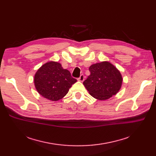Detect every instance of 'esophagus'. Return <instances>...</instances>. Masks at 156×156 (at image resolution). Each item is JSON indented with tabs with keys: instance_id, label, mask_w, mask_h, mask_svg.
Here are the masks:
<instances>
[{
	"instance_id": "obj_1",
	"label": "esophagus",
	"mask_w": 156,
	"mask_h": 156,
	"mask_svg": "<svg viewBox=\"0 0 156 156\" xmlns=\"http://www.w3.org/2000/svg\"><path fill=\"white\" fill-rule=\"evenodd\" d=\"M84 78H85V77H84V75L83 74H82V75H81V76H80L79 78L78 79V81H81V82H83V81H84Z\"/></svg>"
}]
</instances>
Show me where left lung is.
<instances>
[{
    "mask_svg": "<svg viewBox=\"0 0 156 156\" xmlns=\"http://www.w3.org/2000/svg\"><path fill=\"white\" fill-rule=\"evenodd\" d=\"M90 75L83 82L89 94L98 100H106L121 88L123 78L120 71L108 61L92 64Z\"/></svg>",
    "mask_w": 156,
    "mask_h": 156,
    "instance_id": "obj_1",
    "label": "left lung"
}]
</instances>
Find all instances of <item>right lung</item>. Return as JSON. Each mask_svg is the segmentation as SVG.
<instances>
[{
	"label": "right lung",
	"instance_id": "obj_1",
	"mask_svg": "<svg viewBox=\"0 0 156 156\" xmlns=\"http://www.w3.org/2000/svg\"><path fill=\"white\" fill-rule=\"evenodd\" d=\"M34 82L36 90L41 96L51 101H58L66 95L77 80L61 64L49 61L37 70Z\"/></svg>",
	"mask_w": 156,
	"mask_h": 156
}]
</instances>
